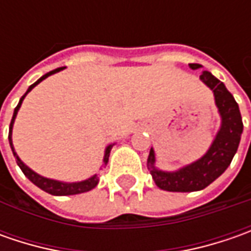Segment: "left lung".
I'll use <instances>...</instances> for the list:
<instances>
[{"mask_svg": "<svg viewBox=\"0 0 251 251\" xmlns=\"http://www.w3.org/2000/svg\"><path fill=\"white\" fill-rule=\"evenodd\" d=\"M188 65L191 70H197L201 67L200 64ZM200 78L214 91L215 101L222 116V127L207 153L193 165L180 169L178 172L166 173L155 169V153L153 150H151L148 156V169L156 186L166 191L188 193L198 191L209 186L230 165L240 142L243 121L239 106L233 99L232 93L227 91L224 83L208 71H204Z\"/></svg>", "mask_w": 251, "mask_h": 251, "instance_id": "obj_1", "label": "left lung"}]
</instances>
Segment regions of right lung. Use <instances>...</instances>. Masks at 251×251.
<instances>
[{
    "mask_svg": "<svg viewBox=\"0 0 251 251\" xmlns=\"http://www.w3.org/2000/svg\"><path fill=\"white\" fill-rule=\"evenodd\" d=\"M61 70H63V68H57V70H53V71L47 73L46 75H43L37 82H34L33 85H30V86H29L27 92H26L24 96L21 98V100H19V103H18V106L15 107L14 116H12V120H11V124H9V134H8V138H9V145H11V148H12L14 156L16 158V163H18V166L21 168V170L24 172L25 176L29 178L33 184H36L37 187L42 188V190L46 191V193L53 194V196H73V194H79V193L89 191V190H92V188L96 187V186H98V183H99V177L95 175L93 177L88 178V180H85V181H79V183H63V181H57V180H50V178L42 177V176H39L37 173H34L33 170H30V169L25 165L22 160L18 158V155H16V152H15L14 147H12V138H11V135H12V126H14V120H15V117H16V113H18L19 107H21V104H22V100L25 99V96H26L29 92L32 91L37 83L42 82L43 79H46L47 76H50L51 74L58 73V71H61ZM111 147H113V145H109V147H107V150H106L104 159H103L104 160V163H107V160H109V155H110Z\"/></svg>",
    "mask_w": 251,
    "mask_h": 251,
    "instance_id": "obj_1",
    "label": "right lung"
}]
</instances>
